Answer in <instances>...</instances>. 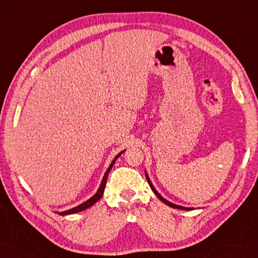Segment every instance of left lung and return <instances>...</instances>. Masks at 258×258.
<instances>
[{
    "label": "left lung",
    "instance_id": "left-lung-1",
    "mask_svg": "<svg viewBox=\"0 0 258 258\" xmlns=\"http://www.w3.org/2000/svg\"><path fill=\"white\" fill-rule=\"evenodd\" d=\"M145 176H146V179H147V182H148V184H149V187H151V189L153 190V192L156 195V197L158 198V199H160L161 201H163L165 205H167L168 207H171V208H173V209H180V210H192L194 208H185V207H181V206H178V205H175V203H171V202H169L168 200H166L165 198H163L160 196V194H158V191L154 188V185H153V183H152V181H151V179H149V177H148V175H147V172H146V170H145Z\"/></svg>",
    "mask_w": 258,
    "mask_h": 258
}]
</instances>
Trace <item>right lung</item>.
Here are the masks:
<instances>
[{
  "label": "right lung",
  "mask_w": 258,
  "mask_h": 258,
  "mask_svg": "<svg viewBox=\"0 0 258 258\" xmlns=\"http://www.w3.org/2000/svg\"><path fill=\"white\" fill-rule=\"evenodd\" d=\"M124 152H125V149H124V151H122L121 153H118V154L116 155V156L114 157V159L112 160V163L110 164L109 168L106 169V171H105V173H104V176H103V179H102V181H101L100 187H99L98 191H97V192H95V195H94V196H92L91 198H90L89 200H87V201H85L83 203H81V205L77 206V207H75V208H73V209H70V210L62 211V212H57V213H58V214H60V215H67V214L78 213V212H81V211H83V210H86V209H88V208H90V207H92V206L94 205V203H97V202L101 199V197L103 196L104 189H105V183H106V180H107V175H109V172H110V170L112 169L113 165L115 164L116 159H117L119 156H121V155H122Z\"/></svg>",
  "instance_id": "obj_1"
}]
</instances>
